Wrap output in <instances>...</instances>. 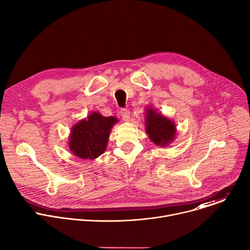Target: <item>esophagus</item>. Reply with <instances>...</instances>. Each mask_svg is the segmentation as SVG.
Here are the masks:
<instances>
[{
	"mask_svg": "<svg viewBox=\"0 0 250 250\" xmlns=\"http://www.w3.org/2000/svg\"><path fill=\"white\" fill-rule=\"evenodd\" d=\"M120 114H121L122 119H123L125 122H127V121L129 120L130 113H129V111H128L127 109H122L121 112H120Z\"/></svg>",
	"mask_w": 250,
	"mask_h": 250,
	"instance_id": "1",
	"label": "esophagus"
}]
</instances>
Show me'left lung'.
<instances>
[{"label":"left lung","instance_id":"obj_1","mask_svg":"<svg viewBox=\"0 0 250 250\" xmlns=\"http://www.w3.org/2000/svg\"><path fill=\"white\" fill-rule=\"evenodd\" d=\"M146 131L149 139L157 146H168L176 136V125L174 121L158 113L148 106L146 109Z\"/></svg>","mask_w":250,"mask_h":250}]
</instances>
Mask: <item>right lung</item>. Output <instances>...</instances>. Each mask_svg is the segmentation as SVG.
I'll return each mask as SVG.
<instances>
[{
	"mask_svg": "<svg viewBox=\"0 0 250 250\" xmlns=\"http://www.w3.org/2000/svg\"><path fill=\"white\" fill-rule=\"evenodd\" d=\"M119 122L116 117H104L98 112L76 123L68 138L70 150L81 159L94 160L103 154L108 146L111 129Z\"/></svg>",
	"mask_w": 250,
	"mask_h": 250,
	"instance_id": "obj_1",
	"label": "right lung"
}]
</instances>
